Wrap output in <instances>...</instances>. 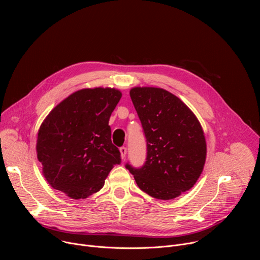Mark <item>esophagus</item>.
<instances>
[{
  "label": "esophagus",
  "instance_id": "esophagus-1",
  "mask_svg": "<svg viewBox=\"0 0 260 260\" xmlns=\"http://www.w3.org/2000/svg\"><path fill=\"white\" fill-rule=\"evenodd\" d=\"M119 150H120V153H121V157H122V158H125V155H126V152H127L126 147L122 146V147H120Z\"/></svg>",
  "mask_w": 260,
  "mask_h": 260
}]
</instances>
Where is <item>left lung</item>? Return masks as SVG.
Instances as JSON below:
<instances>
[{"label": "left lung", "instance_id": "8db88e82", "mask_svg": "<svg viewBox=\"0 0 260 260\" xmlns=\"http://www.w3.org/2000/svg\"><path fill=\"white\" fill-rule=\"evenodd\" d=\"M147 143L141 168L129 162L141 190L158 200H172L189 190L201 176L207 146L203 128L190 109L171 92L135 87L129 92Z\"/></svg>", "mask_w": 260, "mask_h": 260}]
</instances>
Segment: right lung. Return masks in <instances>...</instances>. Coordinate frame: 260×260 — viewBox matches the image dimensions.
<instances>
[{
    "label": "right lung",
    "mask_w": 260,
    "mask_h": 260,
    "mask_svg": "<svg viewBox=\"0 0 260 260\" xmlns=\"http://www.w3.org/2000/svg\"><path fill=\"white\" fill-rule=\"evenodd\" d=\"M121 99L114 88L81 89L59 103L40 126L37 156L51 186L79 200L99 191L120 165L109 119Z\"/></svg>",
    "instance_id": "right-lung-1"
}]
</instances>
